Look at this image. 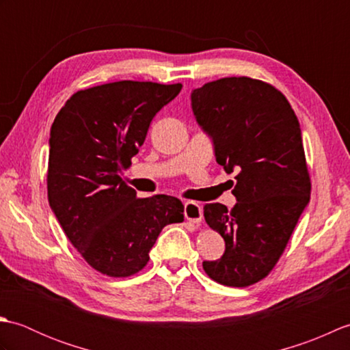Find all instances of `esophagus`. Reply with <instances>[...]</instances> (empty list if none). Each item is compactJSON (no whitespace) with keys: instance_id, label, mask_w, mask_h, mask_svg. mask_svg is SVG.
Wrapping results in <instances>:
<instances>
[{"instance_id":"obj_1","label":"esophagus","mask_w":350,"mask_h":350,"mask_svg":"<svg viewBox=\"0 0 350 350\" xmlns=\"http://www.w3.org/2000/svg\"><path fill=\"white\" fill-rule=\"evenodd\" d=\"M185 218L188 221L194 222V224H200L203 219V209L202 206L196 202H187L185 203Z\"/></svg>"}]
</instances>
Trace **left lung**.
Listing matches in <instances>:
<instances>
[{"label": "left lung", "mask_w": 350, "mask_h": 350, "mask_svg": "<svg viewBox=\"0 0 350 350\" xmlns=\"http://www.w3.org/2000/svg\"><path fill=\"white\" fill-rule=\"evenodd\" d=\"M191 105L217 162L237 173L233 209L204 206V219L224 237L226 251L203 262V269L219 284L247 287L273 269L310 202L298 117L280 90L248 77L196 88Z\"/></svg>", "instance_id": "1"}]
</instances>
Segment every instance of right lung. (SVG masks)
<instances>
[{
  "label": "right lung",
  "mask_w": 350,
  "mask_h": 350,
  "mask_svg": "<svg viewBox=\"0 0 350 350\" xmlns=\"http://www.w3.org/2000/svg\"><path fill=\"white\" fill-rule=\"evenodd\" d=\"M180 90L150 81L96 85L73 94L52 123L49 206L85 262L108 277L139 272L162 228L183 221L179 198H137L122 179L153 117Z\"/></svg>",
  "instance_id": "1"
}]
</instances>
